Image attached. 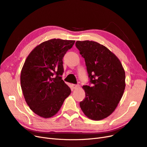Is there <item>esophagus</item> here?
<instances>
[{"mask_svg":"<svg viewBox=\"0 0 147 147\" xmlns=\"http://www.w3.org/2000/svg\"><path fill=\"white\" fill-rule=\"evenodd\" d=\"M72 87L73 89H77L78 87H79V85L78 84H72Z\"/></svg>","mask_w":147,"mask_h":147,"instance_id":"esophagus-1","label":"esophagus"}]
</instances>
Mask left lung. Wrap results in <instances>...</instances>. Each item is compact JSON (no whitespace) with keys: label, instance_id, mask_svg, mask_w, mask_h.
<instances>
[{"label":"left lung","instance_id":"left-lung-1","mask_svg":"<svg viewBox=\"0 0 147 147\" xmlns=\"http://www.w3.org/2000/svg\"><path fill=\"white\" fill-rule=\"evenodd\" d=\"M76 46L84 58L92 86L84 85L82 111L93 120H101L116 109L125 89V71L119 59L96 42L77 41Z\"/></svg>","mask_w":147,"mask_h":147}]
</instances>
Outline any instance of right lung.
Wrapping results in <instances>:
<instances>
[{
    "label": "right lung",
    "instance_id": "add662e5",
    "mask_svg": "<svg viewBox=\"0 0 147 147\" xmlns=\"http://www.w3.org/2000/svg\"><path fill=\"white\" fill-rule=\"evenodd\" d=\"M75 40L53 38L32 51L23 65L21 86L26 102L35 114L50 118L59 110L71 89L62 79L63 58Z\"/></svg>",
    "mask_w": 147,
    "mask_h": 147
}]
</instances>
